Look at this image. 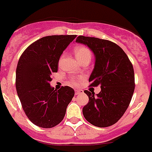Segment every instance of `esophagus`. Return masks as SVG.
Wrapping results in <instances>:
<instances>
[{
    "label": "esophagus",
    "instance_id": "34e87169",
    "mask_svg": "<svg viewBox=\"0 0 152 152\" xmlns=\"http://www.w3.org/2000/svg\"><path fill=\"white\" fill-rule=\"evenodd\" d=\"M83 93V90H80V89H76L75 90V94L76 95H79V94H81Z\"/></svg>",
    "mask_w": 152,
    "mask_h": 152
}]
</instances>
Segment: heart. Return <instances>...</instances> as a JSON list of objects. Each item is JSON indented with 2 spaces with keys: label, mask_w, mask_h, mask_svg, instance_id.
I'll return each instance as SVG.
<instances>
[{
  "label": "heart",
  "mask_w": 152,
  "mask_h": 152,
  "mask_svg": "<svg viewBox=\"0 0 152 152\" xmlns=\"http://www.w3.org/2000/svg\"><path fill=\"white\" fill-rule=\"evenodd\" d=\"M74 54L78 61L86 58H88L91 60V52L87 46H76L74 49ZM70 83L72 85H76L77 81L75 80V79H71Z\"/></svg>",
  "instance_id": "heart-1"
}]
</instances>
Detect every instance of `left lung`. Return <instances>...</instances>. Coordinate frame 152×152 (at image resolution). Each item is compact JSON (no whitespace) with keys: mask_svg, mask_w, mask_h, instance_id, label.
I'll list each match as a JSON object with an SVG mask.
<instances>
[{"mask_svg":"<svg viewBox=\"0 0 152 152\" xmlns=\"http://www.w3.org/2000/svg\"><path fill=\"white\" fill-rule=\"evenodd\" d=\"M76 42L93 52L95 64L89 78L90 86L101 88L97 95L84 91L89 101L83 107V115L96 127H110L122 117L134 94L133 65L123 49L110 40L79 36Z\"/></svg>","mask_w":152,"mask_h":152,"instance_id":"8db88e82","label":"left lung"}]
</instances>
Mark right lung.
Wrapping results in <instances>:
<instances>
[{"mask_svg":"<svg viewBox=\"0 0 152 152\" xmlns=\"http://www.w3.org/2000/svg\"><path fill=\"white\" fill-rule=\"evenodd\" d=\"M76 35H52L31 44L21 55L15 73V87L24 112L38 127L51 128L63 120L74 96L69 86L51 87L52 73L59 59Z\"/></svg>","mask_w":152,"mask_h":152,"instance_id":"1","label":"right lung"}]
</instances>
